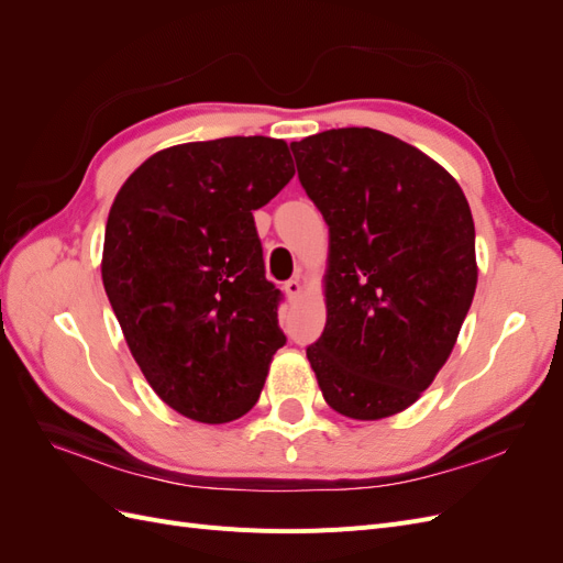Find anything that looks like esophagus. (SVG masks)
Wrapping results in <instances>:
<instances>
[{"instance_id":"obj_1","label":"esophagus","mask_w":563,"mask_h":563,"mask_svg":"<svg viewBox=\"0 0 563 563\" xmlns=\"http://www.w3.org/2000/svg\"><path fill=\"white\" fill-rule=\"evenodd\" d=\"M284 291H286L288 300H298V298L302 296V282H300L298 277H294V279H288V282L284 284Z\"/></svg>"}]
</instances>
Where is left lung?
<instances>
[{
	"instance_id": "1",
	"label": "left lung",
	"mask_w": 563,
	"mask_h": 563,
	"mask_svg": "<svg viewBox=\"0 0 563 563\" xmlns=\"http://www.w3.org/2000/svg\"><path fill=\"white\" fill-rule=\"evenodd\" d=\"M291 150L329 225L327 327L308 347L321 395L354 420L401 413L446 364L474 298L470 203L444 166L376 129Z\"/></svg>"
}]
</instances>
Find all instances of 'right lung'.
Returning a JSON list of instances; mask_svg holds the SVG:
<instances>
[{"label": "right lung", "instance_id": "obj_1", "mask_svg": "<svg viewBox=\"0 0 563 563\" xmlns=\"http://www.w3.org/2000/svg\"><path fill=\"white\" fill-rule=\"evenodd\" d=\"M294 174L284 141L232 135L155 152L112 201L106 294L145 380L185 418L249 413L286 343L253 211Z\"/></svg>", "mask_w": 563, "mask_h": 563}]
</instances>
